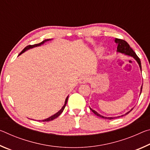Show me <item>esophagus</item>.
Instances as JSON below:
<instances>
[{
  "mask_svg": "<svg viewBox=\"0 0 150 150\" xmlns=\"http://www.w3.org/2000/svg\"><path fill=\"white\" fill-rule=\"evenodd\" d=\"M89 81H90V79L88 77H87V76H83V77H82L80 79L79 83H88Z\"/></svg>",
  "mask_w": 150,
  "mask_h": 150,
  "instance_id": "obj_1",
  "label": "esophagus"
}]
</instances>
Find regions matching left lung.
Listing matches in <instances>:
<instances>
[{"instance_id":"1","label":"left lung","mask_w":150,"mask_h":150,"mask_svg":"<svg viewBox=\"0 0 150 150\" xmlns=\"http://www.w3.org/2000/svg\"><path fill=\"white\" fill-rule=\"evenodd\" d=\"M115 42L116 43V44H117V45H118V46H117V52H120V53H122V54H126V55H130V56L133 57L134 59H135L137 61V62L138 63L139 67H140V69L142 71V65H141L140 59H139V58L138 57V55L136 54V53L134 52V50L130 47V45H129L128 43H127L125 41V40H122V39H118V38H115ZM142 87H141L140 94L142 93ZM90 109H91V111H92L94 114H95L96 116H99V117L102 118H105V119H109V120H112V119L117 118V117H105V116H103L102 115H99V114H98L96 111L93 110V109H91V108H90ZM132 110L130 111H132ZM130 111H129L127 113H126L125 115H128V114L130 112ZM123 116L124 115L121 116ZM118 117H120V116H118Z\"/></svg>"}]
</instances>
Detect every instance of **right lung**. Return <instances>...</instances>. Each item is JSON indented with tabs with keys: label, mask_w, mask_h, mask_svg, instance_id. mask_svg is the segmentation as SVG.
I'll return each mask as SVG.
<instances>
[{
	"label": "right lung",
	"mask_w": 150,
	"mask_h": 150,
	"mask_svg": "<svg viewBox=\"0 0 150 150\" xmlns=\"http://www.w3.org/2000/svg\"><path fill=\"white\" fill-rule=\"evenodd\" d=\"M50 40V39L49 40H44V41H42L41 43H40V44H34V45H28V46H26V47L24 48V49L21 52H20V54L18 55H20V54H22V53H24L25 51L26 50H28V49H30V48H32V47H37V46H40V45H41L42 44H44V42H47V41H49ZM68 96L67 98H66V99H65V105H63V106L62 107V108L61 109V110L58 112H57L56 114H55L54 115H53V116H50V117H49L48 118H46V119H45V120H42V121L43 122H48V121H50V120H54L55 118H57L58 116H59L62 113V112L63 111V110H64V108H65V106H66V104H67V100H68Z\"/></svg>",
	"instance_id": "right-lung-1"
}]
</instances>
